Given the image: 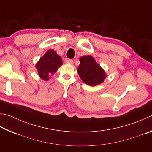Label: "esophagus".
I'll use <instances>...</instances> for the list:
<instances>
[{
    "label": "esophagus",
    "instance_id": "esophagus-1",
    "mask_svg": "<svg viewBox=\"0 0 152 152\" xmlns=\"http://www.w3.org/2000/svg\"><path fill=\"white\" fill-rule=\"evenodd\" d=\"M64 62L66 64H73V60H70V59H68V58H66L64 60Z\"/></svg>",
    "mask_w": 152,
    "mask_h": 152
}]
</instances>
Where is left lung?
<instances>
[{
    "mask_svg": "<svg viewBox=\"0 0 152 152\" xmlns=\"http://www.w3.org/2000/svg\"><path fill=\"white\" fill-rule=\"evenodd\" d=\"M80 62L77 72L85 84L95 86L104 82L107 76L106 72L91 55L81 56Z\"/></svg>",
    "mask_w": 152,
    "mask_h": 152,
    "instance_id": "8db88e82",
    "label": "left lung"
}]
</instances>
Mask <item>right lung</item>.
Segmentation results:
<instances>
[{
  "instance_id": "add662e5",
  "label": "right lung",
  "mask_w": 152,
  "mask_h": 152,
  "mask_svg": "<svg viewBox=\"0 0 152 152\" xmlns=\"http://www.w3.org/2000/svg\"><path fill=\"white\" fill-rule=\"evenodd\" d=\"M62 64V58L54 50L50 49L40 58L35 67L40 78L47 81Z\"/></svg>"
}]
</instances>
